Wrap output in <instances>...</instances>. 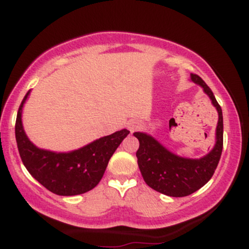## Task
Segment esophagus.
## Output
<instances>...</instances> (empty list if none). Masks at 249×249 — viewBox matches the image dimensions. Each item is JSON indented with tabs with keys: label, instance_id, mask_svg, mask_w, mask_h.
<instances>
[{
	"label": "esophagus",
	"instance_id": "1",
	"mask_svg": "<svg viewBox=\"0 0 249 249\" xmlns=\"http://www.w3.org/2000/svg\"><path fill=\"white\" fill-rule=\"evenodd\" d=\"M127 128H128V131H130V132H134V131H137L139 128V123L131 121L127 124Z\"/></svg>",
	"mask_w": 249,
	"mask_h": 249
}]
</instances>
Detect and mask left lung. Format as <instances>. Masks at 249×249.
<instances>
[{"label": "left lung", "mask_w": 249, "mask_h": 249, "mask_svg": "<svg viewBox=\"0 0 249 249\" xmlns=\"http://www.w3.org/2000/svg\"><path fill=\"white\" fill-rule=\"evenodd\" d=\"M191 81L201 87L218 111V125L215 130V144L212 150L201 158H186L178 156L146 132H134L139 141L136 156L145 182L157 192L168 196H190L201 188L212 178L218 166L224 144V119L222 111L212 90L199 76L191 73Z\"/></svg>", "instance_id": "left-lung-1"}]
</instances>
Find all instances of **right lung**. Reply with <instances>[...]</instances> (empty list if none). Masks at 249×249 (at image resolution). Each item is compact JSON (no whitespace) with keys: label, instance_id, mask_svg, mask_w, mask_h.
I'll return each mask as SVG.
<instances>
[{"label":"right lung","instance_id":"1","mask_svg":"<svg viewBox=\"0 0 249 249\" xmlns=\"http://www.w3.org/2000/svg\"><path fill=\"white\" fill-rule=\"evenodd\" d=\"M29 95L28 91L19 105L15 125L17 147L28 172L47 190L58 196H78L92 190L104 176L117 147L130 132L123 128L69 152L39 148L28 138L22 123L23 107Z\"/></svg>","mask_w":249,"mask_h":249}]
</instances>
